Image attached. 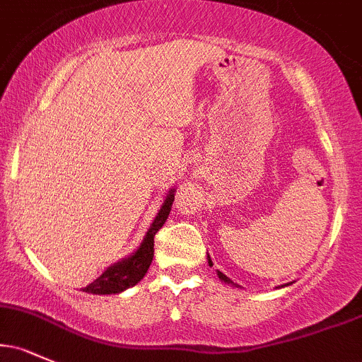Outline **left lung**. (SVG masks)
Masks as SVG:
<instances>
[{"label": "left lung", "mask_w": 362, "mask_h": 362, "mask_svg": "<svg viewBox=\"0 0 362 362\" xmlns=\"http://www.w3.org/2000/svg\"><path fill=\"white\" fill-rule=\"evenodd\" d=\"M207 264H209V267H213V260H211V257H209V255H207ZM216 272H218V277H219V279H221V281L224 282V284L238 286V284H235V282H233V281H231V279H230V277H228V276H224V274H223V272H219V271H216ZM284 286H289V284H282V286H281V288H284ZM238 288H240V286H238Z\"/></svg>", "instance_id": "1"}]
</instances>
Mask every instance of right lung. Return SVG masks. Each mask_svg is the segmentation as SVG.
<instances>
[{
	"label": "right lung",
	"instance_id": "obj_1",
	"mask_svg": "<svg viewBox=\"0 0 362 362\" xmlns=\"http://www.w3.org/2000/svg\"><path fill=\"white\" fill-rule=\"evenodd\" d=\"M173 201H175V189H170L168 194L165 195V201L161 204L160 211H158L155 219H153L151 226L148 228L143 242L138 247V250L132 252L126 259L115 262L110 267H107L98 279H95L86 288H83L85 293L117 294L136 286L146 276L153 260V253H155V248H153L155 247V235L163 226L165 221H167Z\"/></svg>",
	"mask_w": 362,
	"mask_h": 362
}]
</instances>
